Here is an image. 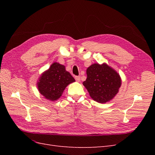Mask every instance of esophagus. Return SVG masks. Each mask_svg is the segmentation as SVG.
<instances>
[{
	"label": "esophagus",
	"instance_id": "1",
	"mask_svg": "<svg viewBox=\"0 0 155 155\" xmlns=\"http://www.w3.org/2000/svg\"><path fill=\"white\" fill-rule=\"evenodd\" d=\"M75 79H76V81H78V82H79V81H80V80H81L80 76H76V77H75Z\"/></svg>",
	"mask_w": 155,
	"mask_h": 155
}]
</instances>
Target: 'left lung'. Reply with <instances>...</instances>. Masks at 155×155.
<instances>
[{
  "mask_svg": "<svg viewBox=\"0 0 155 155\" xmlns=\"http://www.w3.org/2000/svg\"><path fill=\"white\" fill-rule=\"evenodd\" d=\"M87 78L84 85L93 100L100 104L110 101L121 85L120 74L107 63H94L87 69Z\"/></svg>",
  "mask_w": 155,
  "mask_h": 155,
  "instance_id": "8db88e82",
  "label": "left lung"
}]
</instances>
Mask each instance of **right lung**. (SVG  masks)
<instances>
[{
  "label": "right lung",
  "mask_w": 155,
  "mask_h": 155,
  "mask_svg": "<svg viewBox=\"0 0 155 155\" xmlns=\"http://www.w3.org/2000/svg\"><path fill=\"white\" fill-rule=\"evenodd\" d=\"M75 81L64 65L54 62L48 70L41 74L37 86L39 93L45 99L53 101L58 100L65 88Z\"/></svg>",
  "instance_id": "1"
}]
</instances>
